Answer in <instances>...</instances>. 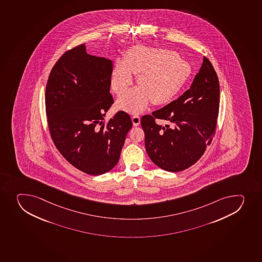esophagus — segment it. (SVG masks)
<instances>
[{"instance_id":"34e87169","label":"esophagus","mask_w":262,"mask_h":262,"mask_svg":"<svg viewBox=\"0 0 262 262\" xmlns=\"http://www.w3.org/2000/svg\"><path fill=\"white\" fill-rule=\"evenodd\" d=\"M132 120H133V125H134V126H138V125L140 124L141 119L140 117L138 116V115H133Z\"/></svg>"}]
</instances>
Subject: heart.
I'll use <instances>...</instances> for the list:
<instances>
[{
    "mask_svg": "<svg viewBox=\"0 0 262 262\" xmlns=\"http://www.w3.org/2000/svg\"><path fill=\"white\" fill-rule=\"evenodd\" d=\"M133 73L140 86L120 96L117 106L130 114L143 111L148 102L156 105L171 101L192 74L191 66L172 50L136 46L118 60L112 72V91L121 95L133 83Z\"/></svg>",
    "mask_w": 262,
    "mask_h": 262,
    "instance_id": "b5f03b06",
    "label": "heart"
}]
</instances>
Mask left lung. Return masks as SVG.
I'll list each match as a JSON object with an SVG mask.
<instances>
[{
    "mask_svg": "<svg viewBox=\"0 0 262 262\" xmlns=\"http://www.w3.org/2000/svg\"><path fill=\"white\" fill-rule=\"evenodd\" d=\"M220 106V83L214 68L203 57L190 88L162 108L144 115L141 124L146 151L165 171L177 172L194 165L212 142ZM162 119L168 124L155 123Z\"/></svg>",
    "mask_w": 262,
    "mask_h": 262,
    "instance_id": "left-lung-1",
    "label": "left lung"
}]
</instances>
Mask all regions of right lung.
Wrapping results in <instances>:
<instances>
[{
	"instance_id": "1",
	"label": "right lung",
	"mask_w": 262,
	"mask_h": 262,
	"mask_svg": "<svg viewBox=\"0 0 262 262\" xmlns=\"http://www.w3.org/2000/svg\"><path fill=\"white\" fill-rule=\"evenodd\" d=\"M111 60L86 52L84 45L67 51L54 66L45 91L50 135L64 158L90 175L116 166L127 133L129 114L104 117L114 99L110 94Z\"/></svg>"
}]
</instances>
